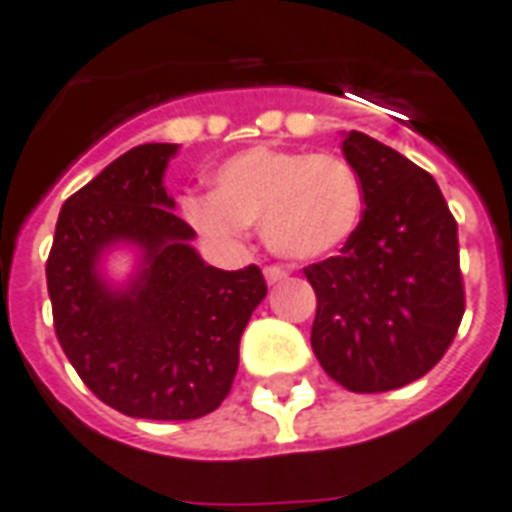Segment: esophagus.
Listing matches in <instances>:
<instances>
[{
  "mask_svg": "<svg viewBox=\"0 0 512 512\" xmlns=\"http://www.w3.org/2000/svg\"><path fill=\"white\" fill-rule=\"evenodd\" d=\"M263 277H266L268 285H277V282H282L285 277H288V271H285V268H280V266H268L266 271H263Z\"/></svg>",
  "mask_w": 512,
  "mask_h": 512,
  "instance_id": "1",
  "label": "esophagus"
}]
</instances>
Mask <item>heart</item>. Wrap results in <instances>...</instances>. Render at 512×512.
Segmentation results:
<instances>
[{
    "label": "heart",
    "instance_id": "heart-1",
    "mask_svg": "<svg viewBox=\"0 0 512 512\" xmlns=\"http://www.w3.org/2000/svg\"><path fill=\"white\" fill-rule=\"evenodd\" d=\"M213 194H188L182 213L202 238L232 246L260 224L263 241L288 260H318L341 249L360 224L363 188L338 155L249 146L210 174Z\"/></svg>",
    "mask_w": 512,
    "mask_h": 512
}]
</instances>
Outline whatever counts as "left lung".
I'll return each mask as SVG.
<instances>
[{
	"label": "left lung",
	"instance_id": "obj_1",
	"mask_svg": "<svg viewBox=\"0 0 512 512\" xmlns=\"http://www.w3.org/2000/svg\"><path fill=\"white\" fill-rule=\"evenodd\" d=\"M363 219L341 255L305 268L316 291L310 343L346 391L382 393L430 371L466 310L457 221L438 182L363 132L343 135Z\"/></svg>",
	"mask_w": 512,
	"mask_h": 512
}]
</instances>
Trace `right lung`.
<instances>
[{
	"label": "right lung",
	"mask_w": 512,
	"mask_h": 512,
	"mask_svg": "<svg viewBox=\"0 0 512 512\" xmlns=\"http://www.w3.org/2000/svg\"><path fill=\"white\" fill-rule=\"evenodd\" d=\"M177 144H141L66 199L46 260L57 341L91 391L124 416L191 421L227 399L238 343L266 296L257 266H207L174 216L163 174ZM130 245L127 283L101 263Z\"/></svg>",
	"instance_id": "right-lung-1"
}]
</instances>
